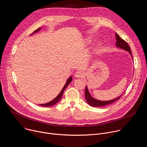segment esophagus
Segmentation results:
<instances>
[{
    "instance_id": "obj_1",
    "label": "esophagus",
    "mask_w": 147,
    "mask_h": 147,
    "mask_svg": "<svg viewBox=\"0 0 147 147\" xmlns=\"http://www.w3.org/2000/svg\"><path fill=\"white\" fill-rule=\"evenodd\" d=\"M84 76V73L81 71H77L75 73V74H74V76L77 78H80V77H83Z\"/></svg>"
}]
</instances>
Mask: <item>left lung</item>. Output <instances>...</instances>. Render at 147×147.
<instances>
[{"label": "left lung", "instance_id": "8db88e82", "mask_svg": "<svg viewBox=\"0 0 147 147\" xmlns=\"http://www.w3.org/2000/svg\"><path fill=\"white\" fill-rule=\"evenodd\" d=\"M116 46L118 48H121L125 51L129 52L130 53V54L131 55V56H132L131 49H130L129 45L124 40L121 39L117 33H116ZM121 95L120 96H119L114 99H112V100H107V101H102V100H97V99L92 98L88 91L87 86L86 87V90H85L86 99L90 105L91 107H104L108 106V105H109L117 100L121 97Z\"/></svg>", "mask_w": 147, "mask_h": 147}]
</instances>
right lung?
<instances>
[{"label": "right lung", "mask_w": 147, "mask_h": 147, "mask_svg": "<svg viewBox=\"0 0 147 147\" xmlns=\"http://www.w3.org/2000/svg\"><path fill=\"white\" fill-rule=\"evenodd\" d=\"M41 29V28H38V29H37L36 30H35L32 34H34V33H35V32H38V31H39ZM32 34H31V35H32ZM72 79H73V78H72V77H69V78H68V80H67V82H66V84H65V86L63 87V89L61 90V91H60V92L59 93V94L54 99H53L52 100H51V101H50V102H48V103H44V104H39V105L40 106H42V107H51V106H53V105H55L56 103H57L60 100V99L61 98V97H62V95H63V92H64V91H65V90L66 89V88L69 86V84L71 82V81H72Z\"/></svg>", "instance_id": "1"}]
</instances>
